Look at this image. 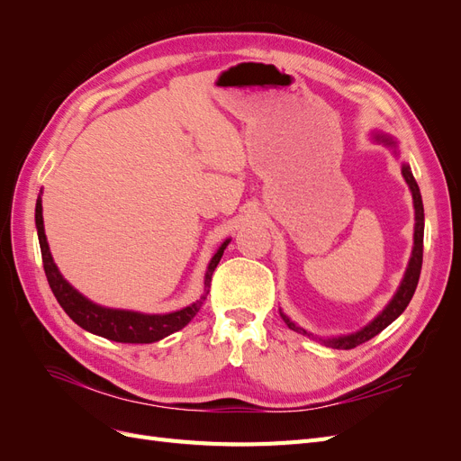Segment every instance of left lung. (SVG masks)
<instances>
[{"label": "left lung", "instance_id": "8db88e82", "mask_svg": "<svg viewBox=\"0 0 461 461\" xmlns=\"http://www.w3.org/2000/svg\"><path fill=\"white\" fill-rule=\"evenodd\" d=\"M376 140L386 144V146H394V142L390 140V138L386 136H379ZM402 175L403 178H406V183L411 190V196H413V207H415V234H413V252H411V259H410V265H408V271L406 275H403V281L398 288V292L394 294L393 302H390L386 308L383 310V313L379 317H375L371 323L361 329L357 332H352V334H346V337H339V339H319L321 342H323L325 346L329 348H337V350H352V348L364 344L367 340H371L373 337H376L383 329H386L393 321L402 315V312L408 308V303L413 296V292L417 288V283H420V275H421V265H423V227H425V213H423V200H421V192H420V186H417L415 178L411 175V169L410 165H402ZM281 317L285 319V323L288 325V329L296 330V332H302V334H308V337H312V334L308 330H303L302 327L294 325L292 321L281 312Z\"/></svg>", "mask_w": 461, "mask_h": 461}]
</instances>
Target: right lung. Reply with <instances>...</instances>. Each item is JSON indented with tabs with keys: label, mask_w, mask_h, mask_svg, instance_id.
Instances as JSON below:
<instances>
[{
	"label": "right lung",
	"mask_w": 461,
	"mask_h": 461,
	"mask_svg": "<svg viewBox=\"0 0 461 461\" xmlns=\"http://www.w3.org/2000/svg\"><path fill=\"white\" fill-rule=\"evenodd\" d=\"M36 229H38V240L41 249V261H44V271L48 276L50 288L53 292V296L58 298L61 308L65 310V313L82 329H86L94 334H100V337L109 340L129 342V344L158 342L183 327H186L194 319V315L200 312L202 303L209 292V285H212V275L229 244V240L222 242L221 248L217 249V254L212 258V261H209V267L205 273V292L200 300H196L192 305H188V308L175 313L144 315L136 312L107 310V308H102V305H95L82 294H78V292L65 281L61 273L58 271V267H55L53 258L50 254V246L44 234V217H41V198H38L36 202Z\"/></svg>",
	"instance_id": "right-lung-1"
}]
</instances>
